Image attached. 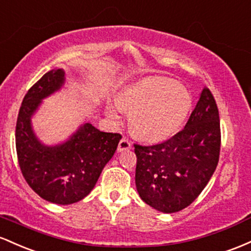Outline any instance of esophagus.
<instances>
[{
    "mask_svg": "<svg viewBox=\"0 0 251 251\" xmlns=\"http://www.w3.org/2000/svg\"><path fill=\"white\" fill-rule=\"evenodd\" d=\"M131 148V143L130 141H129L126 137H122L120 141V143H118V147H117V151H129V149Z\"/></svg>",
    "mask_w": 251,
    "mask_h": 251,
    "instance_id": "1",
    "label": "esophagus"
}]
</instances>
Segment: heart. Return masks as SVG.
Masks as SVG:
<instances>
[{
    "instance_id": "heart-1",
    "label": "heart",
    "mask_w": 251,
    "mask_h": 251,
    "mask_svg": "<svg viewBox=\"0 0 251 251\" xmlns=\"http://www.w3.org/2000/svg\"><path fill=\"white\" fill-rule=\"evenodd\" d=\"M192 109V96L178 81L166 77H148L128 86L117 104L106 105V115L118 123L121 112L130 114V126L143 140H167L181 129Z\"/></svg>"
}]
</instances>
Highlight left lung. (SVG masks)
<instances>
[{
  "mask_svg": "<svg viewBox=\"0 0 251 251\" xmlns=\"http://www.w3.org/2000/svg\"><path fill=\"white\" fill-rule=\"evenodd\" d=\"M134 147L135 184L146 204L165 213L192 204L216 171L221 151L218 108L210 90L202 89L182 130L161 143Z\"/></svg>",
  "mask_w": 251,
  "mask_h": 251,
  "instance_id": "left-lung-1",
  "label": "left lung"
}]
</instances>
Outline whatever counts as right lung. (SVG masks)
<instances>
[{
  "mask_svg": "<svg viewBox=\"0 0 251 251\" xmlns=\"http://www.w3.org/2000/svg\"><path fill=\"white\" fill-rule=\"evenodd\" d=\"M64 81L63 70H52L28 90L15 130L16 153L25 180L42 199L59 205L77 202L91 192L122 137L85 123L66 142L42 145L33 131L30 117L41 100L58 91Z\"/></svg>",
  "mask_w": 251,
  "mask_h": 251,
  "instance_id": "add662e5",
  "label": "right lung"
}]
</instances>
